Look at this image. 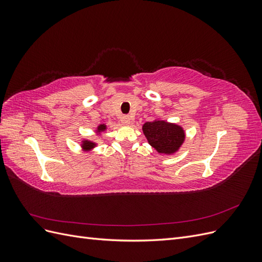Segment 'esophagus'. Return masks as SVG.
<instances>
[{
	"instance_id": "obj_1",
	"label": "esophagus",
	"mask_w": 262,
	"mask_h": 262,
	"mask_svg": "<svg viewBox=\"0 0 262 262\" xmlns=\"http://www.w3.org/2000/svg\"><path fill=\"white\" fill-rule=\"evenodd\" d=\"M132 120H133L132 117H130V116H123L121 118V123L124 124V125H129L132 122Z\"/></svg>"
}]
</instances>
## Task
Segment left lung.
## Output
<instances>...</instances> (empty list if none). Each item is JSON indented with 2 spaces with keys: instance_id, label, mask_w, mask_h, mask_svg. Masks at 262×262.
<instances>
[{
  "instance_id": "obj_1",
  "label": "left lung",
  "mask_w": 262,
  "mask_h": 262,
  "mask_svg": "<svg viewBox=\"0 0 262 262\" xmlns=\"http://www.w3.org/2000/svg\"><path fill=\"white\" fill-rule=\"evenodd\" d=\"M142 130L148 144L161 154L176 153L185 141V131L180 125L164 120L145 122Z\"/></svg>"
}]
</instances>
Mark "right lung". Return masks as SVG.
<instances>
[{"instance_id": "obj_1", "label": "right lung", "mask_w": 262, "mask_h": 262, "mask_svg": "<svg viewBox=\"0 0 262 262\" xmlns=\"http://www.w3.org/2000/svg\"><path fill=\"white\" fill-rule=\"evenodd\" d=\"M106 129H107V125H106V124H99V125L97 126L96 132H97V133H101V132H104ZM95 146H96V143H94V142H92V141H89V140H83V141H82V147H83V148H86V150H91V149H93ZM84 150H85V149H84Z\"/></svg>"}]
</instances>
